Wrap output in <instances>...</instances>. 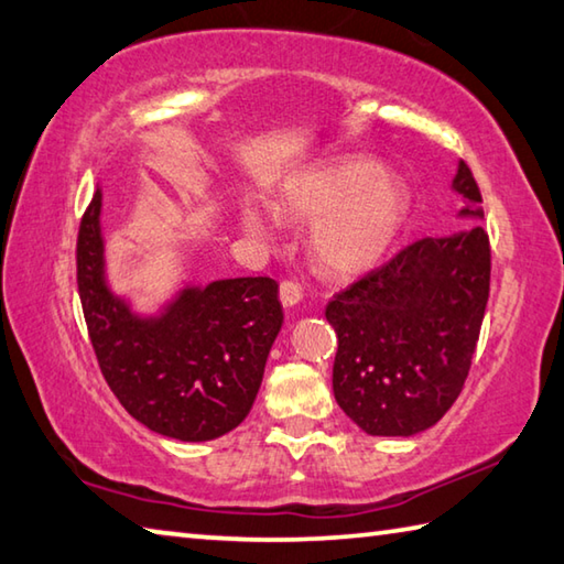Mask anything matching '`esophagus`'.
Masks as SVG:
<instances>
[{"label":"esophagus","mask_w":564,"mask_h":564,"mask_svg":"<svg viewBox=\"0 0 564 564\" xmlns=\"http://www.w3.org/2000/svg\"><path fill=\"white\" fill-rule=\"evenodd\" d=\"M280 302L284 304V307H297V304L302 302V290H300V284H294V282H282L280 284Z\"/></svg>","instance_id":"obj_1"}]
</instances>
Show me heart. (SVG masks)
<instances>
[{
  "label": "heart",
  "instance_id": "heart-1",
  "mask_svg": "<svg viewBox=\"0 0 564 564\" xmlns=\"http://www.w3.org/2000/svg\"><path fill=\"white\" fill-rule=\"evenodd\" d=\"M276 213L317 220L310 245L324 274L359 276L397 245L411 213V193L373 158L344 155L290 177ZM237 223L247 235H267L264 220L250 207L237 210Z\"/></svg>",
  "mask_w": 564,
  "mask_h": 564
}]
</instances>
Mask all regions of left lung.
<instances>
[{
    "instance_id": "obj_1",
    "label": "left lung",
    "mask_w": 564,
    "mask_h": 564,
    "mask_svg": "<svg viewBox=\"0 0 564 564\" xmlns=\"http://www.w3.org/2000/svg\"><path fill=\"white\" fill-rule=\"evenodd\" d=\"M456 217L482 220L476 177L458 161ZM490 290L482 227L423 237L327 304L337 332L332 387L369 436H416L443 419L466 383Z\"/></svg>"
}]
</instances>
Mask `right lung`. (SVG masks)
Instances as JSON below:
<instances>
[{"label": "right lung", "mask_w": 564, "mask_h": 564, "mask_svg": "<svg viewBox=\"0 0 564 564\" xmlns=\"http://www.w3.org/2000/svg\"><path fill=\"white\" fill-rule=\"evenodd\" d=\"M104 191L82 220L78 294L104 379L131 416L165 438L200 443L240 426L282 329L270 276L177 284L155 312H138L108 276Z\"/></svg>", "instance_id": "right-lung-1"}]
</instances>
